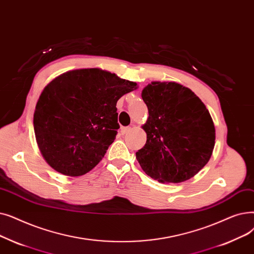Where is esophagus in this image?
Returning <instances> with one entry per match:
<instances>
[{"instance_id": "obj_1", "label": "esophagus", "mask_w": 254, "mask_h": 254, "mask_svg": "<svg viewBox=\"0 0 254 254\" xmlns=\"http://www.w3.org/2000/svg\"><path fill=\"white\" fill-rule=\"evenodd\" d=\"M132 130V128L131 127H124V128H122V130H121V132H122V134H126V133H128V132H130Z\"/></svg>"}]
</instances>
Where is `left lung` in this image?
<instances>
[{"instance_id":"1","label":"left lung","mask_w":254,"mask_h":254,"mask_svg":"<svg viewBox=\"0 0 254 254\" xmlns=\"http://www.w3.org/2000/svg\"><path fill=\"white\" fill-rule=\"evenodd\" d=\"M149 118L144 146L136 152L142 171L161 183H181L208 163L215 127L197 96L176 82L154 81L142 90Z\"/></svg>"}]
</instances>
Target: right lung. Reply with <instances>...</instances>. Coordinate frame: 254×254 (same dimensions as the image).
<instances>
[{"label": "right lung", "instance_id": "obj_1", "mask_svg": "<svg viewBox=\"0 0 254 254\" xmlns=\"http://www.w3.org/2000/svg\"><path fill=\"white\" fill-rule=\"evenodd\" d=\"M136 83L100 69L66 72L44 88L34 113L36 140L46 162L71 177L104 157L120 125L117 102Z\"/></svg>", "mask_w": 254, "mask_h": 254}]
</instances>
